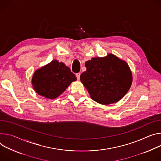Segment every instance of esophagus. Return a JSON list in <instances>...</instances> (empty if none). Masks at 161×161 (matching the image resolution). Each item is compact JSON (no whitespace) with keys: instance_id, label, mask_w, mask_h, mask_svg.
Wrapping results in <instances>:
<instances>
[{"instance_id":"esophagus-1","label":"esophagus","mask_w":161,"mask_h":161,"mask_svg":"<svg viewBox=\"0 0 161 161\" xmlns=\"http://www.w3.org/2000/svg\"><path fill=\"white\" fill-rule=\"evenodd\" d=\"M80 73L76 74V77H77V80H79V79H80Z\"/></svg>"}]
</instances>
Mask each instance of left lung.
I'll return each instance as SVG.
<instances>
[{
	"label": "left lung",
	"mask_w": 161,
	"mask_h": 161,
	"mask_svg": "<svg viewBox=\"0 0 161 161\" xmlns=\"http://www.w3.org/2000/svg\"><path fill=\"white\" fill-rule=\"evenodd\" d=\"M85 66L80 79L95 102L103 105L115 103L129 90L132 82L130 69L125 61L113 54L92 58Z\"/></svg>",
	"instance_id": "1"
}]
</instances>
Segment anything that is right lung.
Instances as JSON below:
<instances>
[{
    "instance_id": "right-lung-1",
    "label": "right lung",
    "mask_w": 161,
    "mask_h": 161,
    "mask_svg": "<svg viewBox=\"0 0 161 161\" xmlns=\"http://www.w3.org/2000/svg\"><path fill=\"white\" fill-rule=\"evenodd\" d=\"M77 77L63 63L53 60L35 71L32 79L34 90L47 98H56L62 94Z\"/></svg>"
}]
</instances>
